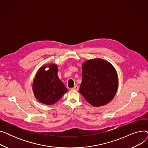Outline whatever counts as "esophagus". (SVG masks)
<instances>
[{"label": "esophagus", "instance_id": "1", "mask_svg": "<svg viewBox=\"0 0 148 148\" xmlns=\"http://www.w3.org/2000/svg\"><path fill=\"white\" fill-rule=\"evenodd\" d=\"M79 87L78 85H75V86L74 88H72V89H73V90H79Z\"/></svg>", "mask_w": 148, "mask_h": 148}]
</instances>
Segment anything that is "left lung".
<instances>
[{"label": "left lung", "mask_w": 148, "mask_h": 148, "mask_svg": "<svg viewBox=\"0 0 148 148\" xmlns=\"http://www.w3.org/2000/svg\"><path fill=\"white\" fill-rule=\"evenodd\" d=\"M118 86L114 67L101 59H90L82 66V81L79 92L93 106H104L114 97Z\"/></svg>", "instance_id": "left-lung-1"}]
</instances>
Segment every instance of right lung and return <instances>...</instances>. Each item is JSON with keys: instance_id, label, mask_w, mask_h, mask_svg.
I'll list each match as a JSON object with an SVG mask.
<instances>
[{"instance_id": "right-lung-1", "label": "right lung", "mask_w": 148, "mask_h": 148, "mask_svg": "<svg viewBox=\"0 0 148 148\" xmlns=\"http://www.w3.org/2000/svg\"><path fill=\"white\" fill-rule=\"evenodd\" d=\"M49 71L43 66L38 71L33 83V90L39 101L52 105L59 100L67 92L64 84L59 79L58 66L55 64L48 66Z\"/></svg>"}]
</instances>
